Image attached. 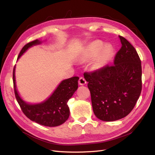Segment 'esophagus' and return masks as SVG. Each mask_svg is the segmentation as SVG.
<instances>
[{
	"instance_id": "esophagus-1",
	"label": "esophagus",
	"mask_w": 155,
	"mask_h": 155,
	"mask_svg": "<svg viewBox=\"0 0 155 155\" xmlns=\"http://www.w3.org/2000/svg\"><path fill=\"white\" fill-rule=\"evenodd\" d=\"M78 83L80 85H84L87 83V81L83 77H80L79 80H78Z\"/></svg>"
}]
</instances>
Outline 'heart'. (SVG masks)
<instances>
[{
  "label": "heart",
  "instance_id": "b5f03b06",
  "mask_svg": "<svg viewBox=\"0 0 155 155\" xmlns=\"http://www.w3.org/2000/svg\"><path fill=\"white\" fill-rule=\"evenodd\" d=\"M113 47L111 44L104 45L101 41H94L85 45L79 54L81 61H93L94 70H102L108 64L113 57Z\"/></svg>",
  "mask_w": 155,
  "mask_h": 155
}]
</instances>
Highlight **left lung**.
<instances>
[{"mask_svg":"<svg viewBox=\"0 0 155 155\" xmlns=\"http://www.w3.org/2000/svg\"><path fill=\"white\" fill-rule=\"evenodd\" d=\"M122 47L113 66L84 73L91 95L94 114L103 121L121 119L129 114L142 90V67L135 48L118 36Z\"/></svg>","mask_w":155,"mask_h":155,"instance_id":"left-lung-1","label":"left lung"}]
</instances>
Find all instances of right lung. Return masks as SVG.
<instances>
[{
    "label": "right lung",
    "instance_id": "add662e5",
    "mask_svg": "<svg viewBox=\"0 0 155 155\" xmlns=\"http://www.w3.org/2000/svg\"><path fill=\"white\" fill-rule=\"evenodd\" d=\"M42 42V41L37 39L24 46L20 52L17 61L29 48L41 45ZM15 68L16 65L13 70L15 94L18 103L26 116L32 121L46 127H54L63 124L70 115L67 103L77 90L79 78L73 77L62 81L47 99L38 103H29L22 99L16 88Z\"/></svg>",
    "mask_w": 155,
    "mask_h": 155
}]
</instances>
